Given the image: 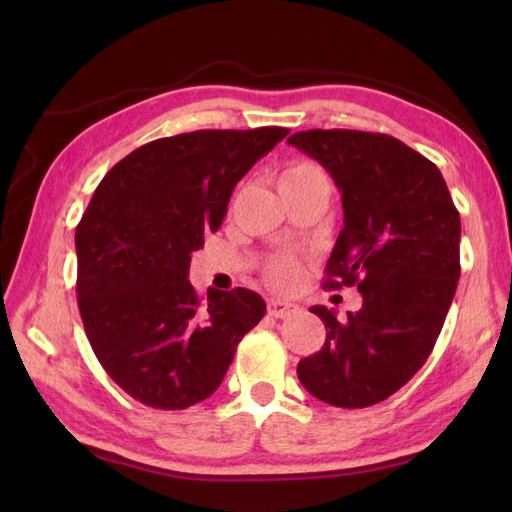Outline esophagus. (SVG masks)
<instances>
[{"label":"esophagus","mask_w":512,"mask_h":512,"mask_svg":"<svg viewBox=\"0 0 512 512\" xmlns=\"http://www.w3.org/2000/svg\"><path fill=\"white\" fill-rule=\"evenodd\" d=\"M299 306L295 303H288V301H279V299H270L268 301V314L275 319H286L290 314H297Z\"/></svg>","instance_id":"34e87169"}]
</instances>
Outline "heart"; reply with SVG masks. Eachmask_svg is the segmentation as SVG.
I'll list each match as a JSON object with an SVG mask.
<instances>
[{"label":"heart","mask_w":512,"mask_h":512,"mask_svg":"<svg viewBox=\"0 0 512 512\" xmlns=\"http://www.w3.org/2000/svg\"><path fill=\"white\" fill-rule=\"evenodd\" d=\"M312 173H321L317 167L308 165V162H295V165H288L284 171H281L279 180H301L308 178ZM264 277L273 288L277 290H288L299 281L301 277V264L299 259L290 257V255H277L266 262L264 266Z\"/></svg>","instance_id":"obj_1"}]
</instances>
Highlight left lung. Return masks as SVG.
Returning a JSON list of instances; mask_svg holds the SVG:
<instances>
[{
  "label": "left lung",
  "mask_w": 512,
  "mask_h": 512,
  "mask_svg": "<svg viewBox=\"0 0 512 512\" xmlns=\"http://www.w3.org/2000/svg\"><path fill=\"white\" fill-rule=\"evenodd\" d=\"M288 145L330 173L343 228L325 286H354L358 312L325 306V343L297 376L314 398L363 409L389 398L427 361L460 279V213L440 169L398 138L354 129H308Z\"/></svg>",
  "instance_id": "obj_1"
}]
</instances>
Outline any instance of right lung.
Returning <instances> with one entry per match:
<instances>
[{
	"label": "right lung",
	"mask_w": 512,
	"mask_h": 512,
	"mask_svg": "<svg viewBox=\"0 0 512 512\" xmlns=\"http://www.w3.org/2000/svg\"><path fill=\"white\" fill-rule=\"evenodd\" d=\"M286 127L202 129L138 147L105 173L76 226V297L103 369L156 409L220 387L237 343L262 321L253 290L195 295L191 253L220 228L235 184Z\"/></svg>",
	"instance_id": "obj_1"
}]
</instances>
